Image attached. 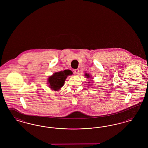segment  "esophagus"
<instances>
[{
  "label": "esophagus",
  "mask_w": 148,
  "mask_h": 148,
  "mask_svg": "<svg viewBox=\"0 0 148 148\" xmlns=\"http://www.w3.org/2000/svg\"><path fill=\"white\" fill-rule=\"evenodd\" d=\"M73 71H74V73H75V74H79V69H74Z\"/></svg>",
  "instance_id": "obj_1"
}]
</instances>
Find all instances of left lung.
<instances>
[{
	"label": "left lung",
	"mask_w": 148,
	"mask_h": 148,
	"mask_svg": "<svg viewBox=\"0 0 148 148\" xmlns=\"http://www.w3.org/2000/svg\"><path fill=\"white\" fill-rule=\"evenodd\" d=\"M85 75L86 76L85 77H87V78H89V77H92L90 76V75L89 74H87V73H86L85 74ZM89 83H90V82H89Z\"/></svg>",
	"instance_id": "1"
}]
</instances>
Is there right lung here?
Masks as SVG:
<instances>
[{
	"mask_svg": "<svg viewBox=\"0 0 148 148\" xmlns=\"http://www.w3.org/2000/svg\"><path fill=\"white\" fill-rule=\"evenodd\" d=\"M72 74L73 73L70 70H65L54 73L48 79L50 88L54 91L59 90L63 86L67 77Z\"/></svg>",
	"mask_w": 148,
	"mask_h": 148,
	"instance_id": "1",
	"label": "right lung"
}]
</instances>
